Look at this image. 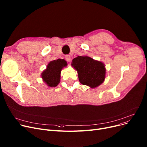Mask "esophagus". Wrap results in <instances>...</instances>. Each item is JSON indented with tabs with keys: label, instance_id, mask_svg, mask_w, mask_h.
I'll return each mask as SVG.
<instances>
[{
	"label": "esophagus",
	"instance_id": "obj_1",
	"mask_svg": "<svg viewBox=\"0 0 147 147\" xmlns=\"http://www.w3.org/2000/svg\"><path fill=\"white\" fill-rule=\"evenodd\" d=\"M65 59H66V60H67V62H70L71 60V57L70 55H66L65 56Z\"/></svg>",
	"mask_w": 147,
	"mask_h": 147
}]
</instances>
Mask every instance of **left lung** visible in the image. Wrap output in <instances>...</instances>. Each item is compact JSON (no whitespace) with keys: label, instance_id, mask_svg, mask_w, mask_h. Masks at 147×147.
Instances as JSON below:
<instances>
[{"label":"left lung","instance_id":"left-lung-1","mask_svg":"<svg viewBox=\"0 0 147 147\" xmlns=\"http://www.w3.org/2000/svg\"><path fill=\"white\" fill-rule=\"evenodd\" d=\"M71 65L77 71L80 82L94 88L98 87L106 78L105 64L88 56H78Z\"/></svg>","mask_w":147,"mask_h":147}]
</instances>
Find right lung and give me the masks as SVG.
Segmentation results:
<instances>
[{
    "instance_id": "obj_1",
    "label": "right lung",
    "mask_w": 147,
    "mask_h": 147,
    "mask_svg": "<svg viewBox=\"0 0 147 147\" xmlns=\"http://www.w3.org/2000/svg\"><path fill=\"white\" fill-rule=\"evenodd\" d=\"M64 59H58L49 63L47 68L41 74V78L50 87H54L59 84L60 80V73L62 68L67 66Z\"/></svg>"
}]
</instances>
